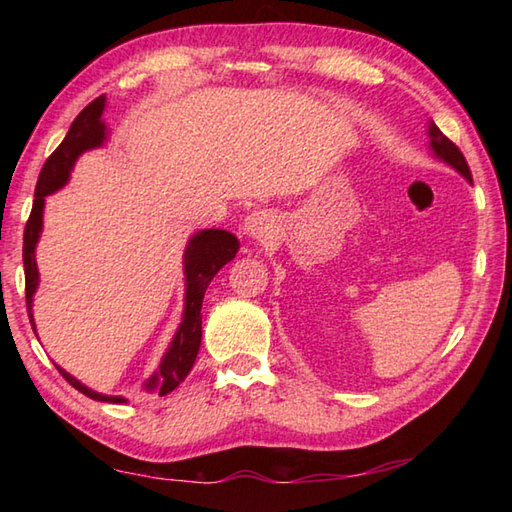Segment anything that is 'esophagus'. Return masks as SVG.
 <instances>
[{
	"label": "esophagus",
	"instance_id": "obj_1",
	"mask_svg": "<svg viewBox=\"0 0 512 512\" xmlns=\"http://www.w3.org/2000/svg\"><path fill=\"white\" fill-rule=\"evenodd\" d=\"M270 226H273V220H270V215H266L264 211H255V213H250L246 220H244V233L250 239H262L264 235L270 233Z\"/></svg>",
	"mask_w": 512,
	"mask_h": 512
}]
</instances>
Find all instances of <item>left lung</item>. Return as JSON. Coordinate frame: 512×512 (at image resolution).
<instances>
[{"label": "left lung", "instance_id": "left-lung-1", "mask_svg": "<svg viewBox=\"0 0 512 512\" xmlns=\"http://www.w3.org/2000/svg\"><path fill=\"white\" fill-rule=\"evenodd\" d=\"M429 136H431V149L436 151V156L438 158H442L444 162H449V165L455 169V171H460L462 176L466 178V180H471V169H469V162H466V158H464V154L460 151V147L455 145V143H451V140L444 136L440 129L436 127V125H429ZM473 182V180H471Z\"/></svg>", "mask_w": 512, "mask_h": 512}]
</instances>
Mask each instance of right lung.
<instances>
[{
	"label": "right lung",
	"instance_id": "1",
	"mask_svg": "<svg viewBox=\"0 0 512 512\" xmlns=\"http://www.w3.org/2000/svg\"><path fill=\"white\" fill-rule=\"evenodd\" d=\"M105 107V96L94 99L85 110L74 118L70 125L68 136L63 138V143L52 151V156L43 165L37 189H35V202H32V211L24 228V273H26V306L30 325H35L32 319V295H35L39 284L37 262H35V246L39 242L41 233V213H43V200L46 195L61 189L68 182L70 169L74 160L83 154L85 149L99 147L105 140V125L101 123V114ZM239 248L237 237L228 231H220V228H206L198 235L191 237V242L184 250V275H187V303H184V317L180 328L173 336L171 347L167 350L165 358H162L158 372L147 380V389H158V396H165L169 391L176 389L195 363L198 356L200 343H202V299L204 292L209 288L211 279L217 275L226 262H231ZM59 374L68 380V383L79 389L92 400L101 402H125L121 396H103L96 391L81 385L79 380L72 378L65 369L57 367Z\"/></svg>",
	"mask_w": 512,
	"mask_h": 512
}]
</instances>
